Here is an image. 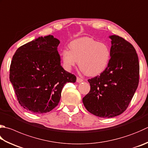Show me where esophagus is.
Wrapping results in <instances>:
<instances>
[{
    "instance_id": "1",
    "label": "esophagus",
    "mask_w": 148,
    "mask_h": 148,
    "mask_svg": "<svg viewBox=\"0 0 148 148\" xmlns=\"http://www.w3.org/2000/svg\"><path fill=\"white\" fill-rule=\"evenodd\" d=\"M83 81V80L81 79V78H80V77H77V82H82Z\"/></svg>"
}]
</instances>
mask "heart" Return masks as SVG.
<instances>
[{"mask_svg":"<svg viewBox=\"0 0 148 148\" xmlns=\"http://www.w3.org/2000/svg\"><path fill=\"white\" fill-rule=\"evenodd\" d=\"M61 55L66 69H71L78 62L79 68L86 75L93 77L106 69L111 52L106 43L90 37H82L72 41L69 50L63 49Z\"/></svg>","mask_w":148,"mask_h":148,"instance_id":"heart-1","label":"heart"}]
</instances>
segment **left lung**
<instances>
[{"label": "left lung", "mask_w": 148, "mask_h": 148, "mask_svg": "<svg viewBox=\"0 0 148 148\" xmlns=\"http://www.w3.org/2000/svg\"><path fill=\"white\" fill-rule=\"evenodd\" d=\"M111 58L100 75L88 79L90 91L82 99L89 112L111 118L126 111L138 87L139 62L134 47L124 38L110 36Z\"/></svg>", "instance_id": "1"}]
</instances>
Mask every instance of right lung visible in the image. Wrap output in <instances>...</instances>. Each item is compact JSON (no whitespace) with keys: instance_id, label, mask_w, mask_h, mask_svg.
Returning <instances> with one entry per match:
<instances>
[{"instance_id":"right-lung-1","label":"right lung","mask_w":148,"mask_h":148,"mask_svg":"<svg viewBox=\"0 0 148 148\" xmlns=\"http://www.w3.org/2000/svg\"><path fill=\"white\" fill-rule=\"evenodd\" d=\"M53 35L39 37L22 46L13 56L10 80L21 106L31 113L49 112L58 105L64 86L77 77L60 66Z\"/></svg>"}]
</instances>
